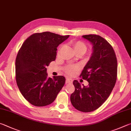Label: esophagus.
<instances>
[{
	"label": "esophagus",
	"mask_w": 131,
	"mask_h": 131,
	"mask_svg": "<svg viewBox=\"0 0 131 131\" xmlns=\"http://www.w3.org/2000/svg\"><path fill=\"white\" fill-rule=\"evenodd\" d=\"M73 82V80L71 79L70 78H66V83H69V84H71Z\"/></svg>",
	"instance_id": "esophagus-1"
}]
</instances>
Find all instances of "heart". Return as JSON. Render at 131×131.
Returning <instances> with one entry per match:
<instances>
[{
    "mask_svg": "<svg viewBox=\"0 0 131 131\" xmlns=\"http://www.w3.org/2000/svg\"><path fill=\"white\" fill-rule=\"evenodd\" d=\"M73 49L74 51H80L83 53L86 51V46L84 42L81 41H77L74 43L73 44ZM77 69V67L76 66H69L66 68V71L68 73L70 74H74L76 70Z\"/></svg>",
    "mask_w": 131,
    "mask_h": 131,
    "instance_id": "heart-1",
    "label": "heart"
}]
</instances>
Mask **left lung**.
Returning a JSON list of instances; mask_svg holds the SVG:
<instances>
[{
    "label": "left lung",
    "mask_w": 131,
    "mask_h": 131,
    "mask_svg": "<svg viewBox=\"0 0 131 131\" xmlns=\"http://www.w3.org/2000/svg\"><path fill=\"white\" fill-rule=\"evenodd\" d=\"M82 37L92 45L91 57L80 75L89 84L81 86L74 81L75 90L70 101L77 110L90 112L101 106L112 91L117 80V61L113 47L103 37L92 34Z\"/></svg>",
    "instance_id": "obj_1"
}]
</instances>
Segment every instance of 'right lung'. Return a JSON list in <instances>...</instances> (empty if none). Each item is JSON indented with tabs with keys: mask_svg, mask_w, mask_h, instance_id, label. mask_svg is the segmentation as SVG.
Wrapping results in <instances>:
<instances>
[{
	"mask_svg": "<svg viewBox=\"0 0 131 131\" xmlns=\"http://www.w3.org/2000/svg\"><path fill=\"white\" fill-rule=\"evenodd\" d=\"M69 37L49 31L35 33L19 50L15 61L16 84L32 105L44 106L51 104L65 84L62 75L47 77L46 68L55 61L59 45Z\"/></svg>",
	"mask_w": 131,
	"mask_h": 131,
	"instance_id": "right-lung-1",
	"label": "right lung"
}]
</instances>
